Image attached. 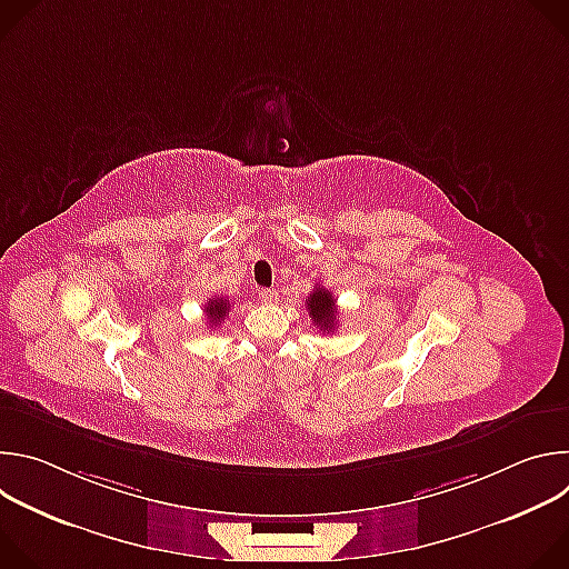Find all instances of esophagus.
Here are the masks:
<instances>
[{"label": "esophagus", "mask_w": 569, "mask_h": 569, "mask_svg": "<svg viewBox=\"0 0 569 569\" xmlns=\"http://www.w3.org/2000/svg\"><path fill=\"white\" fill-rule=\"evenodd\" d=\"M259 299L263 303H277L279 301V292L272 290V288H263V290H259Z\"/></svg>", "instance_id": "esophagus-1"}]
</instances>
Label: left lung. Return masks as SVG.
Instances as JSON below:
<instances>
[{"label":"left lung","instance_id":"left-lung-1","mask_svg":"<svg viewBox=\"0 0 569 569\" xmlns=\"http://www.w3.org/2000/svg\"><path fill=\"white\" fill-rule=\"evenodd\" d=\"M306 310L312 319L315 327L323 333H336L338 329V308H336V297L323 286H315L310 297L306 299Z\"/></svg>","mask_w":569,"mask_h":569}]
</instances>
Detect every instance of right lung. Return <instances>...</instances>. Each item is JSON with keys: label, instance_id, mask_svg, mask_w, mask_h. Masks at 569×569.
I'll list each match as a JSON object with an SVG mask.
<instances>
[{"label": "right lung", "instance_id": "right-lung-1", "mask_svg": "<svg viewBox=\"0 0 569 569\" xmlns=\"http://www.w3.org/2000/svg\"><path fill=\"white\" fill-rule=\"evenodd\" d=\"M204 315H207L209 327L216 329L218 323L224 321V317L229 315V299H224V297H213V299H209L207 306H204Z\"/></svg>", "mask_w": 569, "mask_h": 569}]
</instances>
